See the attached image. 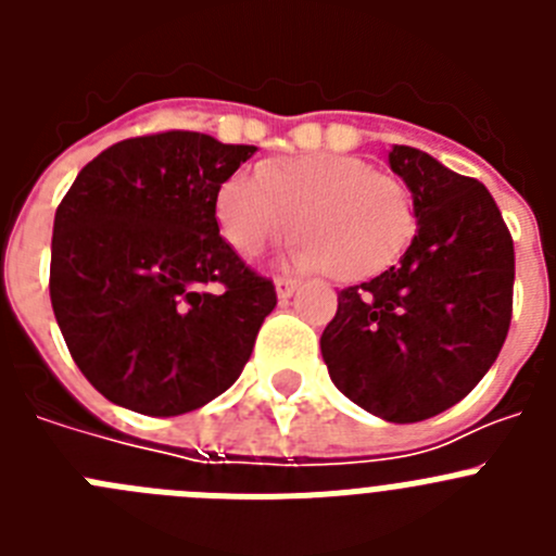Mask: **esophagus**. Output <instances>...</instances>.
<instances>
[{"instance_id":"1","label":"esophagus","mask_w":556,"mask_h":556,"mask_svg":"<svg viewBox=\"0 0 556 556\" xmlns=\"http://www.w3.org/2000/svg\"><path fill=\"white\" fill-rule=\"evenodd\" d=\"M275 289H278V298L287 301V298H292L298 292V281L294 278H275Z\"/></svg>"}]
</instances>
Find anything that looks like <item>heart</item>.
<instances>
[{
    "instance_id": "1",
    "label": "heart",
    "mask_w": 556,
    "mask_h": 556,
    "mask_svg": "<svg viewBox=\"0 0 556 556\" xmlns=\"http://www.w3.org/2000/svg\"><path fill=\"white\" fill-rule=\"evenodd\" d=\"M217 225L225 242L248 258L287 239L298 225V267L362 281L384 273L409 248L417 214L409 186L390 172H376L356 155L308 152L225 178Z\"/></svg>"
}]
</instances>
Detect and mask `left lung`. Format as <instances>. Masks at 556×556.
<instances>
[{"label":"left lung","instance_id":"obj_1","mask_svg":"<svg viewBox=\"0 0 556 556\" xmlns=\"http://www.w3.org/2000/svg\"><path fill=\"white\" fill-rule=\"evenodd\" d=\"M390 166L415 198L417 233L401 264L337 294L320 348L353 404L417 424L459 404L493 367L513 320L515 250L479 180L404 144Z\"/></svg>","mask_w":556,"mask_h":556}]
</instances>
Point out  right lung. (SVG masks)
<instances>
[{"instance_id":"obj_1","label":"right lung","mask_w":556,"mask_h":556,"mask_svg":"<svg viewBox=\"0 0 556 556\" xmlns=\"http://www.w3.org/2000/svg\"><path fill=\"white\" fill-rule=\"evenodd\" d=\"M253 152L194 130L136 136L83 166L58 205L52 312L113 404L184 415L248 365L278 298L219 236L217 191Z\"/></svg>"}]
</instances>
